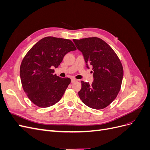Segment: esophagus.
Segmentation results:
<instances>
[{"instance_id": "34e87169", "label": "esophagus", "mask_w": 150, "mask_h": 150, "mask_svg": "<svg viewBox=\"0 0 150 150\" xmlns=\"http://www.w3.org/2000/svg\"><path fill=\"white\" fill-rule=\"evenodd\" d=\"M78 81V79H75V78H72V79H71V83H73L76 82V81Z\"/></svg>"}]
</instances>
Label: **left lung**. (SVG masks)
I'll list each match as a JSON object with an SVG mask.
<instances>
[{
    "label": "left lung",
    "instance_id": "8db88e82",
    "mask_svg": "<svg viewBox=\"0 0 150 150\" xmlns=\"http://www.w3.org/2000/svg\"><path fill=\"white\" fill-rule=\"evenodd\" d=\"M73 41L82 52L86 64L92 66L93 71L91 84L81 81L79 96L88 107L102 110L115 100L120 91L123 77L121 61L113 49L100 38L93 37Z\"/></svg>",
    "mask_w": 150,
    "mask_h": 150
}]
</instances>
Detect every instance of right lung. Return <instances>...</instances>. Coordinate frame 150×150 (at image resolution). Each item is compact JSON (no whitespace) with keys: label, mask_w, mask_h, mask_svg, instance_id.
I'll list each match as a JSON object with an SVG mask.
<instances>
[{"label":"right lung","mask_w":150,"mask_h":150,"mask_svg":"<svg viewBox=\"0 0 150 150\" xmlns=\"http://www.w3.org/2000/svg\"><path fill=\"white\" fill-rule=\"evenodd\" d=\"M76 48L71 40L54 37L40 39L26 54L20 67L22 88L40 108L53 106L60 100L71 79L54 74L66 54Z\"/></svg>","instance_id":"obj_1"}]
</instances>
